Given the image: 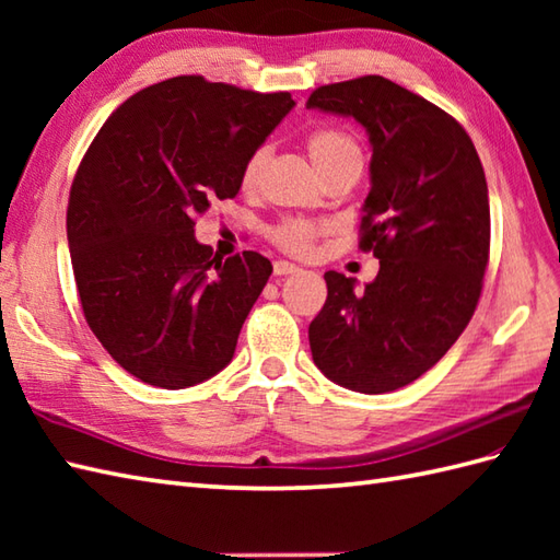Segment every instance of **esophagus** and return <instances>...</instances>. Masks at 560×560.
Returning <instances> with one entry per match:
<instances>
[{
    "label": "esophagus",
    "mask_w": 560,
    "mask_h": 560,
    "mask_svg": "<svg viewBox=\"0 0 560 560\" xmlns=\"http://www.w3.org/2000/svg\"><path fill=\"white\" fill-rule=\"evenodd\" d=\"M301 269L295 267V265H291V261H287V259H279V261H273V273H277V277H287V273H299Z\"/></svg>",
    "instance_id": "34e87169"
}]
</instances>
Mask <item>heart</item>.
Wrapping results in <instances>:
<instances>
[{"label": "heart", "mask_w": 560, "mask_h": 560, "mask_svg": "<svg viewBox=\"0 0 560 560\" xmlns=\"http://www.w3.org/2000/svg\"><path fill=\"white\" fill-rule=\"evenodd\" d=\"M305 147H307V153H311L317 173L323 175V180L335 171L347 168V165L363 163V153L359 144H355L353 137L341 132V129H331V127L315 129V132L307 135ZM267 161H269L267 147H259L249 153L241 173V183L245 189H255L259 185ZM325 233H329V223L307 221V219H287L271 231V237L273 243L287 249V253L307 255L313 253L315 243Z\"/></svg>", "instance_id": "b5f03b06"}]
</instances>
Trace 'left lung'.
Segmentation results:
<instances>
[{"label":"left lung","mask_w":560,"mask_h":560,"mask_svg":"<svg viewBox=\"0 0 560 560\" xmlns=\"http://www.w3.org/2000/svg\"><path fill=\"white\" fill-rule=\"evenodd\" d=\"M305 105L365 129L361 247L380 259L363 291L325 273L327 301L307 329L313 361L347 389L395 392L443 359L479 303L491 245L479 153L455 117L385 77L319 86Z\"/></svg>","instance_id":"obj_1"}]
</instances>
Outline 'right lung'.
<instances>
[{
  "instance_id": "1",
  "label": "right lung",
  "mask_w": 560,
  "mask_h": 560,
  "mask_svg": "<svg viewBox=\"0 0 560 560\" xmlns=\"http://www.w3.org/2000/svg\"><path fill=\"white\" fill-rule=\"evenodd\" d=\"M293 105L291 93L175 77L127 98L83 156L67 209L81 307L141 383L185 389L233 361L271 261L213 255L195 219L237 195L243 163Z\"/></svg>"
}]
</instances>
